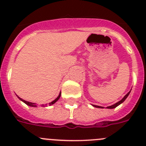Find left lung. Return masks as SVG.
<instances>
[{
  "mask_svg": "<svg viewBox=\"0 0 146 146\" xmlns=\"http://www.w3.org/2000/svg\"><path fill=\"white\" fill-rule=\"evenodd\" d=\"M130 91L128 93V94H126V96H124V97L123 98V99H121V101H119L118 102H117V103H115V104H113V105H111V106H109V107H107V108H108V109H113V108H116V107H118V105H119V104H121V103H123V102L125 101V99H126V98H127V96H129V93H130ZM93 106L94 107H95V108H103L102 107H100V106H97V105H93Z\"/></svg>",
  "mask_w": 146,
  "mask_h": 146,
  "instance_id": "1",
  "label": "left lung"
}]
</instances>
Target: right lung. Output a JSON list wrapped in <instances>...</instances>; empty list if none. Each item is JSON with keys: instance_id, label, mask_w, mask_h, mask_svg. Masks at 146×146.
<instances>
[{"instance_id": "obj_1", "label": "right lung", "mask_w": 146, "mask_h": 146, "mask_svg": "<svg viewBox=\"0 0 146 146\" xmlns=\"http://www.w3.org/2000/svg\"><path fill=\"white\" fill-rule=\"evenodd\" d=\"M60 97V94H59V96H58L57 98H56V99H55V100H54V101H52V102H50V103H49V105H51V104H53L54 103H55L56 102L58 101V100L59 99V98ZM19 98V99H20V100H21V101H23V102H25V104H27V105H28V106H31V107H36V104H35V103H32V102H27V101H25V100H23V99H22L21 98H20V97H18ZM42 106H44V104H42Z\"/></svg>"}]
</instances>
